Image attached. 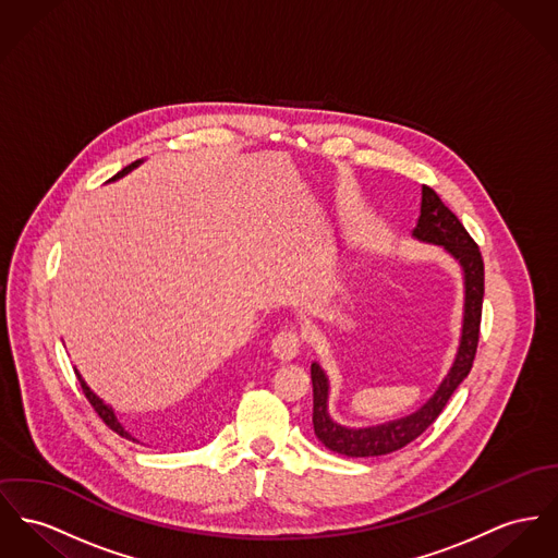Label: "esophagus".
Listing matches in <instances>:
<instances>
[{
	"mask_svg": "<svg viewBox=\"0 0 558 558\" xmlns=\"http://www.w3.org/2000/svg\"><path fill=\"white\" fill-rule=\"evenodd\" d=\"M270 349L277 360L281 362H292L300 351V335L294 330H283L272 338Z\"/></svg>",
	"mask_w": 558,
	"mask_h": 558,
	"instance_id": "obj_1",
	"label": "esophagus"
}]
</instances>
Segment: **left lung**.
I'll list each match as a JSON object with an SVG mask.
<instances>
[{"label":"left lung","mask_w":558,"mask_h":558,"mask_svg":"<svg viewBox=\"0 0 558 558\" xmlns=\"http://www.w3.org/2000/svg\"><path fill=\"white\" fill-rule=\"evenodd\" d=\"M412 236L423 243H434L445 247L446 252L459 262L463 270V326L459 349L450 371L442 378L436 393L409 416L387 421L372 427H344L336 423L328 412L330 380L324 368L313 362L311 380H313V427L315 436L326 448L347 454V457H378L393 450H400L416 440L445 410L446 402L463 378L472 371L478 336H481V317H483L484 262L478 245L468 234L459 218L446 207L440 196L429 186L421 190V216Z\"/></svg>","instance_id":"obj_1"}]
</instances>
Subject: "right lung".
Masks as SVG:
<instances>
[{
  "mask_svg": "<svg viewBox=\"0 0 558 558\" xmlns=\"http://www.w3.org/2000/svg\"><path fill=\"white\" fill-rule=\"evenodd\" d=\"M144 160H135V162H131L129 167H124L122 171H118L116 175H113L112 180L110 182H116V180H120V178H124L126 173H131L135 167H140ZM75 376H77V380H80V385H82V391H84V396H86V400L90 402V407L95 409V412L104 418V423L112 429V432H116L118 436H122V438H126V440H133V442H140L135 436H131L122 425H120V421H118V416H116V412H113L112 407H108L97 393H93L90 391V387L84 383V378L80 376V372L75 371Z\"/></svg>",
  "mask_w": 558,
  "mask_h": 558,
  "instance_id": "add662e5",
  "label": "right lung"
}]
</instances>
